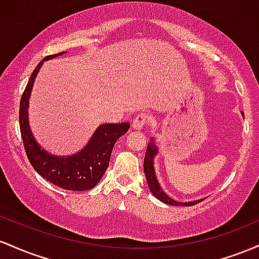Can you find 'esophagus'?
Wrapping results in <instances>:
<instances>
[{
  "label": "esophagus",
  "mask_w": 259,
  "mask_h": 259,
  "mask_svg": "<svg viewBox=\"0 0 259 259\" xmlns=\"http://www.w3.org/2000/svg\"><path fill=\"white\" fill-rule=\"evenodd\" d=\"M148 122H149V116L145 114H138L137 116H135V118H133L132 127L135 130H142Z\"/></svg>",
  "instance_id": "34e87169"
}]
</instances>
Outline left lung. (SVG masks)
Instances as JSON below:
<instances>
[{
    "label": "left lung",
    "instance_id": "left-lung-1",
    "mask_svg": "<svg viewBox=\"0 0 259 259\" xmlns=\"http://www.w3.org/2000/svg\"><path fill=\"white\" fill-rule=\"evenodd\" d=\"M150 141L152 142L148 144L147 152H145V156H144V174H145V179H147L148 186H149L150 192H152L159 200H161L162 203H166L168 205H185V207H191V205H194L197 204V203H199L202 199L194 200V202H184V203L177 202V200L170 198V197H168L167 194L161 190L160 185H159L158 180H156L155 171H154V164H153L154 156L158 154V148H156L155 144H154L153 138L150 139Z\"/></svg>",
    "mask_w": 259,
    "mask_h": 259
}]
</instances>
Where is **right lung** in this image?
Listing matches in <instances>:
<instances>
[{
	"instance_id": "right-lung-1",
	"label": "right lung",
	"mask_w": 259,
	"mask_h": 259,
	"mask_svg": "<svg viewBox=\"0 0 259 259\" xmlns=\"http://www.w3.org/2000/svg\"><path fill=\"white\" fill-rule=\"evenodd\" d=\"M62 54H66V52L46 56L36 66V68L31 73V77L29 78L19 105L20 135H22L23 144H24L29 161L40 176L63 190L88 191L94 188L104 176L109 166L112 148L116 141L124 133H127L130 123L123 122V123L101 124L92 136L89 143L80 152L73 155H52L37 144L29 127V97H30L34 80L44 61L51 60Z\"/></svg>"
}]
</instances>
